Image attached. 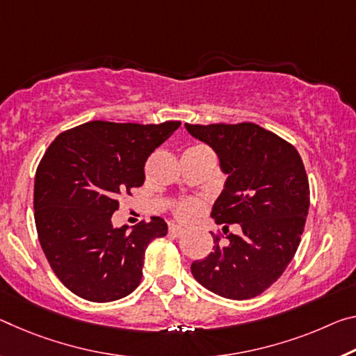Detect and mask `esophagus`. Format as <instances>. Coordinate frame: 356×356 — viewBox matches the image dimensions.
<instances>
[{"instance_id":"esophagus-1","label":"esophagus","mask_w":356,"mask_h":356,"mask_svg":"<svg viewBox=\"0 0 356 356\" xmlns=\"http://www.w3.org/2000/svg\"><path fill=\"white\" fill-rule=\"evenodd\" d=\"M185 233V228L180 227V225H171L169 227V234L171 236H176V238H179V236H182Z\"/></svg>"}]
</instances>
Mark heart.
<instances>
[{"instance_id": "b5f03b06", "label": "heart", "mask_w": 356, "mask_h": 356, "mask_svg": "<svg viewBox=\"0 0 356 356\" xmlns=\"http://www.w3.org/2000/svg\"><path fill=\"white\" fill-rule=\"evenodd\" d=\"M196 211H198V202L193 200L184 201L177 206V216L180 218H190L191 216H195Z\"/></svg>"}]
</instances>
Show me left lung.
I'll return each mask as SVG.
<instances>
[{
    "label": "left lung",
    "mask_w": 356,
    "mask_h": 356,
    "mask_svg": "<svg viewBox=\"0 0 356 356\" xmlns=\"http://www.w3.org/2000/svg\"><path fill=\"white\" fill-rule=\"evenodd\" d=\"M185 128L216 152L227 174L211 217L242 229L227 244L213 236V252L191 263V274L218 296L249 300L284 274L300 245L309 211L306 169L291 144L255 123Z\"/></svg>",
    "instance_id": "8db88e82"
}]
</instances>
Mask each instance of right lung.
<instances>
[{
    "label": "right lung",
    "instance_id": "right-lung-1",
    "mask_svg": "<svg viewBox=\"0 0 356 356\" xmlns=\"http://www.w3.org/2000/svg\"><path fill=\"white\" fill-rule=\"evenodd\" d=\"M180 127L87 122L58 134L35 177V222L50 268L93 302L128 296L143 279L147 245L168 233L160 217L115 228L118 195L144 184L149 155Z\"/></svg>",
    "mask_w": 356,
    "mask_h": 356
}]
</instances>
